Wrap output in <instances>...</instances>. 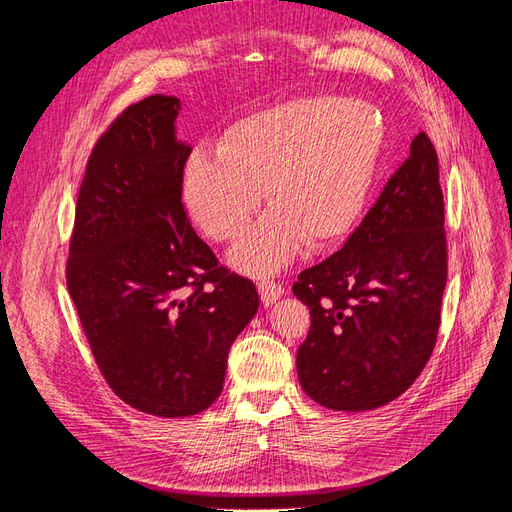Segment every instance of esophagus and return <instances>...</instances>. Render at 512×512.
I'll return each instance as SVG.
<instances>
[{
	"instance_id": "34e87169",
	"label": "esophagus",
	"mask_w": 512,
	"mask_h": 512,
	"mask_svg": "<svg viewBox=\"0 0 512 512\" xmlns=\"http://www.w3.org/2000/svg\"><path fill=\"white\" fill-rule=\"evenodd\" d=\"M258 294H260L262 305L269 307V305H273L277 299L282 297L284 288L277 284V282H273V280H260L258 282Z\"/></svg>"
}]
</instances>
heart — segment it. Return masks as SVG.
<instances>
[{
    "mask_svg": "<svg viewBox=\"0 0 512 512\" xmlns=\"http://www.w3.org/2000/svg\"><path fill=\"white\" fill-rule=\"evenodd\" d=\"M382 149V123L365 102L337 96L277 102L232 121L218 151H192L181 200L205 235L237 241L267 194L273 209L230 260L247 273H273L297 256L303 241L322 247L348 232Z\"/></svg>",
    "mask_w": 512,
    "mask_h": 512,
    "instance_id": "obj_1",
    "label": "heart"
}]
</instances>
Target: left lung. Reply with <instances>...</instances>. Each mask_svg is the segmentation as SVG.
Returning a JSON list of instances; mask_svg holds the SVG:
<instances>
[{
    "label": "left lung",
    "mask_w": 512,
    "mask_h": 512,
    "mask_svg": "<svg viewBox=\"0 0 512 512\" xmlns=\"http://www.w3.org/2000/svg\"><path fill=\"white\" fill-rule=\"evenodd\" d=\"M444 286L438 156L421 132L342 250L305 269L292 288L312 314L297 352L303 391L339 412L397 399L429 361Z\"/></svg>",
    "instance_id": "1"
}]
</instances>
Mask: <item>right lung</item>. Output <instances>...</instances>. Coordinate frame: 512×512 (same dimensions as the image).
<instances>
[{
    "mask_svg": "<svg viewBox=\"0 0 512 512\" xmlns=\"http://www.w3.org/2000/svg\"><path fill=\"white\" fill-rule=\"evenodd\" d=\"M179 98L149 96L98 141L76 205L68 290L108 386L128 406L192 416L220 397L256 286L218 267L188 222Z\"/></svg>",
    "mask_w": 512,
    "mask_h": 512,
    "instance_id": "obj_1",
    "label": "right lung"
}]
</instances>
